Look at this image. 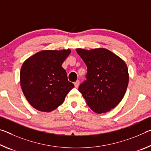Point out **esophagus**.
I'll list each match as a JSON object with an SVG mask.
<instances>
[{"label":"esophagus","instance_id":"34e87169","mask_svg":"<svg viewBox=\"0 0 151 151\" xmlns=\"http://www.w3.org/2000/svg\"><path fill=\"white\" fill-rule=\"evenodd\" d=\"M74 84H75V87L76 88H77L78 86H79V81H76V82L74 83Z\"/></svg>","mask_w":151,"mask_h":151}]
</instances>
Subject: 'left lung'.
I'll return each mask as SVG.
<instances>
[{
	"instance_id": "left-lung-1",
	"label": "left lung",
	"mask_w": 151,
	"mask_h": 151,
	"mask_svg": "<svg viewBox=\"0 0 151 151\" xmlns=\"http://www.w3.org/2000/svg\"><path fill=\"white\" fill-rule=\"evenodd\" d=\"M87 66V81L78 91L97 114L106 113L122 101L127 89L129 74L125 62L110 50L99 47L76 49Z\"/></svg>"
}]
</instances>
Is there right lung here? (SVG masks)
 Returning <instances> with one entry per match:
<instances>
[{
  "label": "right lung",
  "instance_id": "obj_1",
  "mask_svg": "<svg viewBox=\"0 0 151 151\" xmlns=\"http://www.w3.org/2000/svg\"><path fill=\"white\" fill-rule=\"evenodd\" d=\"M70 52V49L44 50L23 63L20 71L21 87L33 108L42 112L53 111L75 87L62 67Z\"/></svg>",
  "mask_w": 151,
  "mask_h": 151
}]
</instances>
